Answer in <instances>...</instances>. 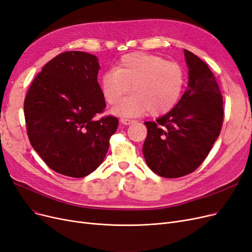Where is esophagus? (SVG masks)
I'll use <instances>...</instances> for the list:
<instances>
[{"label": "esophagus", "mask_w": 252, "mask_h": 252, "mask_svg": "<svg viewBox=\"0 0 252 252\" xmlns=\"http://www.w3.org/2000/svg\"><path fill=\"white\" fill-rule=\"evenodd\" d=\"M120 121L124 125H126V126H128V125H131L132 123H134V120L133 119H129V118H121Z\"/></svg>", "instance_id": "34e87169"}]
</instances>
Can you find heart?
<instances>
[{"label": "heart", "mask_w": 252, "mask_h": 252, "mask_svg": "<svg viewBox=\"0 0 252 252\" xmlns=\"http://www.w3.org/2000/svg\"><path fill=\"white\" fill-rule=\"evenodd\" d=\"M99 85L102 95L114 105L131 90V95L114 107L123 117L136 116L148 111L157 116L169 112L179 101L185 85V72L180 64L145 53L125 55L115 69L101 74Z\"/></svg>", "instance_id": "b5f03b06"}]
</instances>
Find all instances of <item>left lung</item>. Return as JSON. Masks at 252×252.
Segmentation results:
<instances>
[{
	"label": "left lung",
	"mask_w": 252,
	"mask_h": 252,
	"mask_svg": "<svg viewBox=\"0 0 252 252\" xmlns=\"http://www.w3.org/2000/svg\"><path fill=\"white\" fill-rule=\"evenodd\" d=\"M189 68L188 88L175 107L156 121H145L143 155L158 175L176 179L196 170L220 135L223 99L206 62L184 50Z\"/></svg>",
	"instance_id": "1"
}]
</instances>
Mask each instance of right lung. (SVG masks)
Returning <instances> with one entry per match:
<instances>
[{
    "label": "right lung",
    "mask_w": 252,
    "mask_h": 252,
    "mask_svg": "<svg viewBox=\"0 0 252 252\" xmlns=\"http://www.w3.org/2000/svg\"><path fill=\"white\" fill-rule=\"evenodd\" d=\"M94 55L64 52L46 63L33 80L24 102L27 134L51 169L84 178L101 164L118 126L106 108L97 82Z\"/></svg>",
    "instance_id": "right-lung-1"
}]
</instances>
